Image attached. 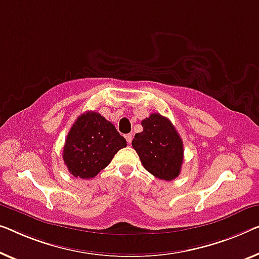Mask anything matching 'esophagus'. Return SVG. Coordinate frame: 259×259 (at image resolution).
I'll list each match as a JSON object with an SVG mask.
<instances>
[{
    "mask_svg": "<svg viewBox=\"0 0 259 259\" xmlns=\"http://www.w3.org/2000/svg\"><path fill=\"white\" fill-rule=\"evenodd\" d=\"M124 137H125V140H126V142H128V143H129V144H130V143H131V141H133V137H134V136H133V134H126Z\"/></svg>",
    "mask_w": 259,
    "mask_h": 259,
    "instance_id": "obj_1",
    "label": "esophagus"
}]
</instances>
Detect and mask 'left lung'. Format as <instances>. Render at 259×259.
Segmentation results:
<instances>
[{"mask_svg": "<svg viewBox=\"0 0 259 259\" xmlns=\"http://www.w3.org/2000/svg\"><path fill=\"white\" fill-rule=\"evenodd\" d=\"M142 126V133L135 135L133 148L143 166L158 179H176L184 161V145L175 125L167 117L151 114L143 119Z\"/></svg>", "mask_w": 259, "mask_h": 259, "instance_id": "left-lung-1", "label": "left lung"}]
</instances>
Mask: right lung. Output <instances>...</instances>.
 Segmentation results:
<instances>
[{"instance_id":"obj_1","label":"right lung","mask_w":259,"mask_h":259,"mask_svg":"<svg viewBox=\"0 0 259 259\" xmlns=\"http://www.w3.org/2000/svg\"><path fill=\"white\" fill-rule=\"evenodd\" d=\"M125 146L126 141L113 123L99 113L87 111L76 118L68 131L63 159L73 177L91 179Z\"/></svg>"}]
</instances>
